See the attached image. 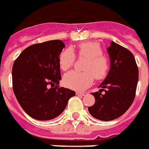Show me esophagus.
<instances>
[{
	"label": "esophagus",
	"mask_w": 149,
	"mask_h": 149,
	"mask_svg": "<svg viewBox=\"0 0 149 149\" xmlns=\"http://www.w3.org/2000/svg\"><path fill=\"white\" fill-rule=\"evenodd\" d=\"M76 95H79V96H84V95H87V93L86 92H79V91H78V92H76Z\"/></svg>",
	"instance_id": "esophagus-1"
}]
</instances>
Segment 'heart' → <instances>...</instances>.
Instances as JSON below:
<instances>
[{
	"mask_svg": "<svg viewBox=\"0 0 149 149\" xmlns=\"http://www.w3.org/2000/svg\"><path fill=\"white\" fill-rule=\"evenodd\" d=\"M79 57L87 58L84 65V72L72 70L68 72L63 78L64 84L68 88L82 90L90 86L94 77L100 80L107 76L109 70V61L103 55V49L96 42H84L78 45ZM75 55L71 49H64L59 57V65L62 70H67L73 66Z\"/></svg>",
	"mask_w": 149,
	"mask_h": 149,
	"instance_id": "1",
	"label": "heart"
}]
</instances>
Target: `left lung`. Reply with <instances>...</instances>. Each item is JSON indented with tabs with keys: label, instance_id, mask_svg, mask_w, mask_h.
<instances>
[{
	"label": "left lung",
	"instance_id": "8db88e82",
	"mask_svg": "<svg viewBox=\"0 0 149 149\" xmlns=\"http://www.w3.org/2000/svg\"><path fill=\"white\" fill-rule=\"evenodd\" d=\"M107 51L110 59L109 71L100 85V91L92 93L95 104L88 108L93 117L102 121L113 120L129 109L139 80V69L129 49L112 41Z\"/></svg>",
	"mask_w": 149,
	"mask_h": 149
}]
</instances>
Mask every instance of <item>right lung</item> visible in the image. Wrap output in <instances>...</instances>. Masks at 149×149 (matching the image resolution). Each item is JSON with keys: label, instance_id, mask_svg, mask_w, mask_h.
I'll return each mask as SVG.
<instances>
[{"label": "right lung", "instance_id": "1", "mask_svg": "<svg viewBox=\"0 0 149 149\" xmlns=\"http://www.w3.org/2000/svg\"><path fill=\"white\" fill-rule=\"evenodd\" d=\"M65 48L62 40L35 44L25 49L12 67L13 91L21 108L37 120H50L65 110L75 95L59 87L61 79L59 57Z\"/></svg>", "mask_w": 149, "mask_h": 149}]
</instances>
